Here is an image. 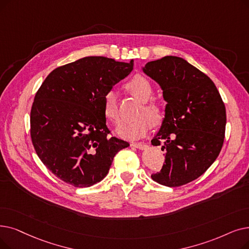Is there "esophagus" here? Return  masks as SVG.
<instances>
[{"label":"esophagus","mask_w":249,"mask_h":249,"mask_svg":"<svg viewBox=\"0 0 249 249\" xmlns=\"http://www.w3.org/2000/svg\"><path fill=\"white\" fill-rule=\"evenodd\" d=\"M131 145L138 148V149H142V150H145V149L148 148V145L144 142H132Z\"/></svg>","instance_id":"1"}]
</instances>
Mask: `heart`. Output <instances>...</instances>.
<instances>
[{"mask_svg":"<svg viewBox=\"0 0 249 249\" xmlns=\"http://www.w3.org/2000/svg\"><path fill=\"white\" fill-rule=\"evenodd\" d=\"M126 89L139 101L144 103L139 117L136 120L123 122L119 125L117 132L125 139H137L144 136L151 127V122L159 124L163 119V113L160 106L150 100L154 96V88L150 81L143 75L137 74L129 80ZM103 111L105 117L112 123L119 121V109L117 94L113 89L107 90L104 95Z\"/></svg>","mask_w":249,"mask_h":249,"instance_id":"b5f03b06","label":"heart"}]
</instances>
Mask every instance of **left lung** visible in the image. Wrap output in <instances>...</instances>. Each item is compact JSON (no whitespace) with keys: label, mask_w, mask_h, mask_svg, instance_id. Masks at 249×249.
Masks as SVG:
<instances>
[{"label":"left lung","mask_w":249,"mask_h":249,"mask_svg":"<svg viewBox=\"0 0 249 249\" xmlns=\"http://www.w3.org/2000/svg\"><path fill=\"white\" fill-rule=\"evenodd\" d=\"M143 72L156 80L168 103L160 131L151 140L161 145L165 164L151 178L177 187L197 179L222 149L226 107L212 79L184 59L167 56L148 62Z\"/></svg>","instance_id":"left-lung-1"}]
</instances>
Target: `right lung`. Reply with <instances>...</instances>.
Returning <instances> with one entry per match:
<instances>
[{
  "mask_svg": "<svg viewBox=\"0 0 249 249\" xmlns=\"http://www.w3.org/2000/svg\"><path fill=\"white\" fill-rule=\"evenodd\" d=\"M133 69L130 63L85 57L53 70L36 93L30 136L53 175L74 187L103 180L118 151L129 143L111 136L103 111L105 93Z\"/></svg>",
  "mask_w": 249,
  "mask_h": 249,
  "instance_id": "right-lung-1",
  "label": "right lung"
}]
</instances>
